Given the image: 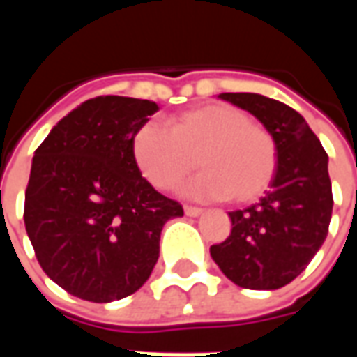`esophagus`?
I'll list each match as a JSON object with an SVG mask.
<instances>
[{
	"mask_svg": "<svg viewBox=\"0 0 357 357\" xmlns=\"http://www.w3.org/2000/svg\"><path fill=\"white\" fill-rule=\"evenodd\" d=\"M183 212H185L187 216H191V218H197L202 214L201 208H197V206H187V204L183 206Z\"/></svg>",
	"mask_w": 357,
	"mask_h": 357,
	"instance_id": "34e87169",
	"label": "esophagus"
}]
</instances>
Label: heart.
Returning a JSON list of instances; mask_svg holds the SVG:
<instances>
[{"label": "heart", "mask_w": 357, "mask_h": 357, "mask_svg": "<svg viewBox=\"0 0 357 357\" xmlns=\"http://www.w3.org/2000/svg\"><path fill=\"white\" fill-rule=\"evenodd\" d=\"M132 158L149 183L172 189L199 164L202 174L187 185L199 199L258 201L277 172V145L245 110L210 102L170 120V132L155 122L132 135Z\"/></svg>", "instance_id": "obj_1"}]
</instances>
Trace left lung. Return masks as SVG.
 <instances>
[{
	"label": "left lung",
	"instance_id": "obj_1",
	"mask_svg": "<svg viewBox=\"0 0 357 357\" xmlns=\"http://www.w3.org/2000/svg\"><path fill=\"white\" fill-rule=\"evenodd\" d=\"M264 124L277 145V172L260 202L229 212V237L210 247L224 275L243 289L275 291L306 269L333 214L329 156L296 110L258 93H220Z\"/></svg>",
	"mask_w": 357,
	"mask_h": 357
}]
</instances>
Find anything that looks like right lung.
Returning <instances> with one entry per match:
<instances>
[{
    "mask_svg": "<svg viewBox=\"0 0 357 357\" xmlns=\"http://www.w3.org/2000/svg\"><path fill=\"white\" fill-rule=\"evenodd\" d=\"M158 105L101 95L70 110L36 149L24 225L51 281L73 296L112 302L143 287L160 231L183 216L132 158V135Z\"/></svg>",
    "mask_w": 357,
    "mask_h": 357,
    "instance_id": "add662e5",
    "label": "right lung"
}]
</instances>
